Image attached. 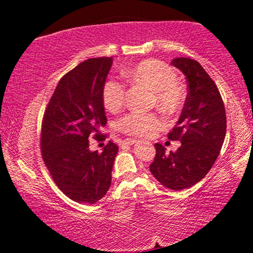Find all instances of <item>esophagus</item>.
Wrapping results in <instances>:
<instances>
[{
  "label": "esophagus",
  "mask_w": 253,
  "mask_h": 253,
  "mask_svg": "<svg viewBox=\"0 0 253 253\" xmlns=\"http://www.w3.org/2000/svg\"><path fill=\"white\" fill-rule=\"evenodd\" d=\"M136 143H137V140L132 139V138H127V139L124 140V144H126V145H134Z\"/></svg>",
  "instance_id": "1"
}]
</instances>
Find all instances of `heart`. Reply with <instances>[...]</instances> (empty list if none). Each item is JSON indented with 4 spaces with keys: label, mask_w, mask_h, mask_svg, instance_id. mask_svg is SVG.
I'll return each mask as SVG.
<instances>
[{
    "label": "heart",
    "mask_w": 253,
    "mask_h": 253,
    "mask_svg": "<svg viewBox=\"0 0 253 253\" xmlns=\"http://www.w3.org/2000/svg\"><path fill=\"white\" fill-rule=\"evenodd\" d=\"M127 80L144 85L152 91L153 105L165 114H174L182 108L186 92L176 80L175 71L165 62L156 59L140 61L125 71ZM125 85L116 80L107 81L102 89V102L107 110L117 111L125 102ZM162 119L155 114L131 113L119 119L122 131L137 137L152 135L162 126Z\"/></svg>",
    "instance_id": "heart-1"
}]
</instances>
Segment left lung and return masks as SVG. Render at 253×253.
<instances>
[{
  "label": "left lung",
  "instance_id": "8db88e82",
  "mask_svg": "<svg viewBox=\"0 0 253 253\" xmlns=\"http://www.w3.org/2000/svg\"><path fill=\"white\" fill-rule=\"evenodd\" d=\"M170 63L187 81L182 114L168 135L169 139L179 140L182 145L168 154L156 143L149 170L162 185L181 191L200 182L216 161L224 142L226 116L219 89L196 60L176 58Z\"/></svg>",
  "mask_w": 253,
  "mask_h": 253
}]
</instances>
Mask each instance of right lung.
I'll return each instance as SVG.
<instances>
[{"instance_id": "obj_1", "label": "right lung", "mask_w": 253, "mask_h": 253, "mask_svg": "<svg viewBox=\"0 0 253 253\" xmlns=\"http://www.w3.org/2000/svg\"><path fill=\"white\" fill-rule=\"evenodd\" d=\"M113 58H92L60 79L44 111L41 154L57 186L78 203L93 204L109 190L118 146L110 142L100 154L89 149V136L102 139L107 118L102 89Z\"/></svg>"}]
</instances>
